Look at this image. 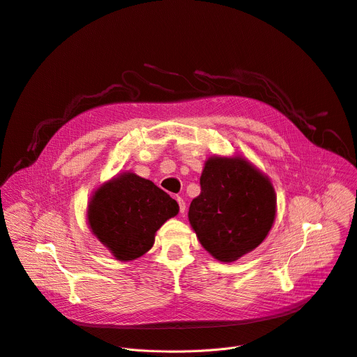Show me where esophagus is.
<instances>
[{
  "label": "esophagus",
  "mask_w": 357,
  "mask_h": 357,
  "mask_svg": "<svg viewBox=\"0 0 357 357\" xmlns=\"http://www.w3.org/2000/svg\"><path fill=\"white\" fill-rule=\"evenodd\" d=\"M176 200H177V203H178V207H180V213H184V211H185V203H184V200H183L181 197H177Z\"/></svg>",
  "instance_id": "34e87169"
}]
</instances>
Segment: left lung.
Listing matches in <instances>:
<instances>
[{
  "mask_svg": "<svg viewBox=\"0 0 357 357\" xmlns=\"http://www.w3.org/2000/svg\"><path fill=\"white\" fill-rule=\"evenodd\" d=\"M200 187V196L190 204L188 220L203 248L225 263L256 249L276 215L270 180L244 158L211 157Z\"/></svg>",
  "mask_w": 357,
  "mask_h": 357,
  "instance_id": "1",
  "label": "left lung"
}]
</instances>
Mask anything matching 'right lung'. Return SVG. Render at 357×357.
<instances>
[{
  "instance_id": "obj_1",
  "label": "right lung",
  "mask_w": 357,
  "mask_h": 357,
  "mask_svg": "<svg viewBox=\"0 0 357 357\" xmlns=\"http://www.w3.org/2000/svg\"><path fill=\"white\" fill-rule=\"evenodd\" d=\"M178 213V204L153 181L124 173L101 185L89 206V223L117 260L147 253L155 231Z\"/></svg>"
}]
</instances>
